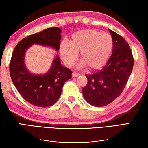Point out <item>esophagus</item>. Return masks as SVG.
I'll return each instance as SVG.
<instances>
[{
	"instance_id": "obj_1",
	"label": "esophagus",
	"mask_w": 148,
	"mask_h": 148,
	"mask_svg": "<svg viewBox=\"0 0 148 148\" xmlns=\"http://www.w3.org/2000/svg\"><path fill=\"white\" fill-rule=\"evenodd\" d=\"M79 75H80V74L78 73H77V72H73L72 73V77H79Z\"/></svg>"
}]
</instances>
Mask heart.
Segmentation results:
<instances>
[{
  "label": "heart",
  "instance_id": "1",
  "mask_svg": "<svg viewBox=\"0 0 148 148\" xmlns=\"http://www.w3.org/2000/svg\"><path fill=\"white\" fill-rule=\"evenodd\" d=\"M113 48L110 34L94 29L78 31L72 34L69 42L64 40L60 43V52L67 66L76 61L78 52L82 59L80 67L85 64L88 68L98 69L105 64Z\"/></svg>",
  "mask_w": 148,
  "mask_h": 148
}]
</instances>
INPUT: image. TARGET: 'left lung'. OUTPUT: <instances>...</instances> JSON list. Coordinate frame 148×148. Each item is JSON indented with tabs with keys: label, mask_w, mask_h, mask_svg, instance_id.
Instances as JSON below:
<instances>
[{
	"label": "left lung",
	"mask_w": 148,
	"mask_h": 148,
	"mask_svg": "<svg viewBox=\"0 0 148 148\" xmlns=\"http://www.w3.org/2000/svg\"><path fill=\"white\" fill-rule=\"evenodd\" d=\"M113 39L112 54L100 70L86 75V85L82 89L85 100L95 107L114 101L124 90L134 65L130 46L125 38L109 29Z\"/></svg>",
	"instance_id": "left-lung-1"
}]
</instances>
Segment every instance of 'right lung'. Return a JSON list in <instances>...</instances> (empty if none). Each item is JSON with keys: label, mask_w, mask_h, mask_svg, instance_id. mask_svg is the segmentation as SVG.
<instances>
[{"label": "right lung", "mask_w": 148, "mask_h": 148, "mask_svg": "<svg viewBox=\"0 0 148 148\" xmlns=\"http://www.w3.org/2000/svg\"><path fill=\"white\" fill-rule=\"evenodd\" d=\"M61 33L58 27L46 29L19 41L13 51L10 64L12 81L21 96L33 106L47 108L54 105L61 95L64 83L71 78L72 71L62 65L58 55L55 54L47 72L33 73L26 66V52L33 45L50 47L58 51Z\"/></svg>", "instance_id": "right-lung-1"}]
</instances>
